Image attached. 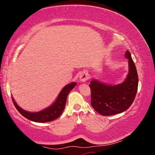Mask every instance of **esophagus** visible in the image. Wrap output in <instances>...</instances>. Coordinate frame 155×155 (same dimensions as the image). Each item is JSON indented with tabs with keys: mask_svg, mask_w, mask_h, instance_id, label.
<instances>
[{
	"mask_svg": "<svg viewBox=\"0 0 155 155\" xmlns=\"http://www.w3.org/2000/svg\"><path fill=\"white\" fill-rule=\"evenodd\" d=\"M79 79L81 82H85L88 79V74L86 72H83L79 75Z\"/></svg>",
	"mask_w": 155,
	"mask_h": 155,
	"instance_id": "1",
	"label": "esophagus"
}]
</instances>
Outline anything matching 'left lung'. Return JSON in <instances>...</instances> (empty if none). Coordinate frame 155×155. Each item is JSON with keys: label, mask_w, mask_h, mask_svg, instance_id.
<instances>
[{"label": "left lung", "mask_w": 155, "mask_h": 155, "mask_svg": "<svg viewBox=\"0 0 155 155\" xmlns=\"http://www.w3.org/2000/svg\"><path fill=\"white\" fill-rule=\"evenodd\" d=\"M125 56L129 60V73L123 83L111 85L94 79L89 85L92 107L102 116L120 114L127 110L137 94L138 85L137 70L128 50Z\"/></svg>", "instance_id": "8db88e82"}]
</instances>
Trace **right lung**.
<instances>
[{
    "mask_svg": "<svg viewBox=\"0 0 155 155\" xmlns=\"http://www.w3.org/2000/svg\"><path fill=\"white\" fill-rule=\"evenodd\" d=\"M76 85L77 83L76 82H72L64 86L62 90L61 91L57 99L54 102L52 105H51L43 110L36 112H31L22 109L16 104L13 97H12L13 104L16 107L17 110L26 118L35 121V122L45 123L57 119L62 114L64 109L65 105H66L67 98L68 93Z\"/></svg>",
    "mask_w": 155,
    "mask_h": 155,
    "instance_id": "obj_1",
    "label": "right lung"
}]
</instances>
